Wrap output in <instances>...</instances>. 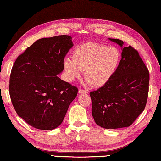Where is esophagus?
<instances>
[{
  "instance_id": "1",
  "label": "esophagus",
  "mask_w": 161,
  "mask_h": 161,
  "mask_svg": "<svg viewBox=\"0 0 161 161\" xmlns=\"http://www.w3.org/2000/svg\"><path fill=\"white\" fill-rule=\"evenodd\" d=\"M79 93H80V94H82V93H85V94H87V93H88V92H87V90H85L80 89V90H79Z\"/></svg>"
}]
</instances>
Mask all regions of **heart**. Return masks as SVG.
<instances>
[{"label": "heart", "instance_id": "b5f03b06", "mask_svg": "<svg viewBox=\"0 0 161 161\" xmlns=\"http://www.w3.org/2000/svg\"><path fill=\"white\" fill-rule=\"evenodd\" d=\"M121 61V53L116 47L96 42H87L77 47L73 58L64 59L63 66L66 79L73 81L82 71L86 83L100 87L108 82L114 75Z\"/></svg>", "mask_w": 161, "mask_h": 161}]
</instances>
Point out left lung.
I'll list each match as a JSON object with an SVG mask.
<instances>
[{"mask_svg": "<svg viewBox=\"0 0 161 161\" xmlns=\"http://www.w3.org/2000/svg\"><path fill=\"white\" fill-rule=\"evenodd\" d=\"M109 40L122 47L121 59L108 82L90 93L95 123L105 129L131 126L145 109L148 97L149 71L139 55L124 42Z\"/></svg>", "mask_w": 161, "mask_h": 161, "instance_id": "left-lung-1", "label": "left lung"}]
</instances>
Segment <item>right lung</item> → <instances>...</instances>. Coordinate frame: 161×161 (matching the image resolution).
<instances>
[{
    "label": "right lung",
    "instance_id": "add662e5",
    "mask_svg": "<svg viewBox=\"0 0 161 161\" xmlns=\"http://www.w3.org/2000/svg\"><path fill=\"white\" fill-rule=\"evenodd\" d=\"M71 36L42 38L18 56L12 67L9 93L16 114L29 125L42 130L57 128L77 87L61 80L67 53L73 46Z\"/></svg>",
    "mask_w": 161,
    "mask_h": 161
}]
</instances>
